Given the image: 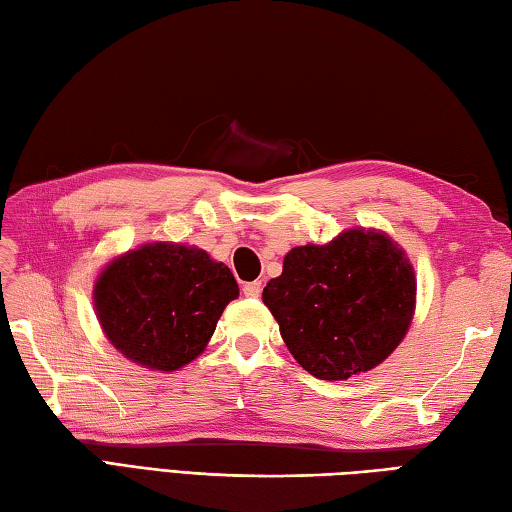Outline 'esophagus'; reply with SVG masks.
Segmentation results:
<instances>
[{
	"mask_svg": "<svg viewBox=\"0 0 512 512\" xmlns=\"http://www.w3.org/2000/svg\"><path fill=\"white\" fill-rule=\"evenodd\" d=\"M244 295L250 297V299H257L259 295H262V282H250L244 286Z\"/></svg>",
	"mask_w": 512,
	"mask_h": 512,
	"instance_id": "esophagus-1",
	"label": "esophagus"
}]
</instances>
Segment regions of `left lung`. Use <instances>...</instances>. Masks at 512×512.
<instances>
[{"instance_id":"left-lung-1","label":"left lung","mask_w":512,"mask_h":512,"mask_svg":"<svg viewBox=\"0 0 512 512\" xmlns=\"http://www.w3.org/2000/svg\"><path fill=\"white\" fill-rule=\"evenodd\" d=\"M262 299L297 364L317 379L344 382L402 344L415 317L417 277L393 237L357 226L328 244L288 250Z\"/></svg>"}]
</instances>
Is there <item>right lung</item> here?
I'll list each match as a JSON object with an SVG mask.
<instances>
[{"label": "right lung", "instance_id": "obj_1", "mask_svg": "<svg viewBox=\"0 0 512 512\" xmlns=\"http://www.w3.org/2000/svg\"><path fill=\"white\" fill-rule=\"evenodd\" d=\"M239 297L230 268L206 250L148 242L99 270L93 308L104 335L133 364L173 373L204 353Z\"/></svg>", "mask_w": 512, "mask_h": 512}]
</instances>
